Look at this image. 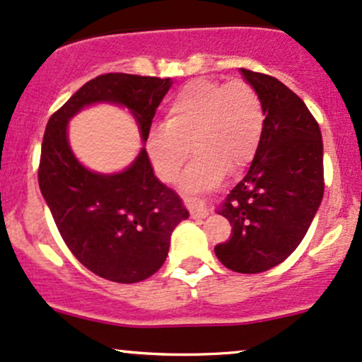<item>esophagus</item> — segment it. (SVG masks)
I'll use <instances>...</instances> for the list:
<instances>
[{
	"mask_svg": "<svg viewBox=\"0 0 362 362\" xmlns=\"http://www.w3.org/2000/svg\"><path fill=\"white\" fill-rule=\"evenodd\" d=\"M190 202V216H192V218H206L207 214V209L204 207V204H201V202H197V201H189Z\"/></svg>",
	"mask_w": 362,
	"mask_h": 362,
	"instance_id": "1",
	"label": "esophagus"
}]
</instances>
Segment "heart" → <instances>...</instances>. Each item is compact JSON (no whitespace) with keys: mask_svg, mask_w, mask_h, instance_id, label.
Wrapping results in <instances>:
<instances>
[{"mask_svg":"<svg viewBox=\"0 0 362 362\" xmlns=\"http://www.w3.org/2000/svg\"><path fill=\"white\" fill-rule=\"evenodd\" d=\"M264 124V103L250 83L195 78L170 98L165 126L149 132V160L161 180L175 182L192 148L195 156L184 185L204 189L226 170L238 172L250 163Z\"/></svg>","mask_w":362,"mask_h":362,"instance_id":"1","label":"heart"}]
</instances>
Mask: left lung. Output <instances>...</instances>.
<instances>
[{
    "label": "left lung",
    "mask_w": 362,
    "mask_h": 362,
    "mask_svg": "<svg viewBox=\"0 0 362 362\" xmlns=\"http://www.w3.org/2000/svg\"><path fill=\"white\" fill-rule=\"evenodd\" d=\"M259 91L265 124L250 168L219 214L231 238L214 253L230 271L259 274L276 267L305 238L323 197V143L317 119L284 83L242 68Z\"/></svg>",
    "instance_id": "8db88e82"
}]
</instances>
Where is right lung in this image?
Masks as SVG:
<instances>
[{"label": "right lung", "mask_w": 362, "mask_h": 362, "mask_svg": "<svg viewBox=\"0 0 362 362\" xmlns=\"http://www.w3.org/2000/svg\"><path fill=\"white\" fill-rule=\"evenodd\" d=\"M170 78L107 73L81 86L45 126L39 187L57 230L78 260L103 279L132 284L163 265L170 236L189 213L178 195L153 173L146 149L127 170L100 175L86 170L68 144V120L85 105H126L148 139Z\"/></svg>", "instance_id": "right-lung-1"}]
</instances>
